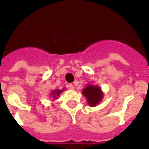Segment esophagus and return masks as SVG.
I'll use <instances>...</instances> for the list:
<instances>
[{
    "mask_svg": "<svg viewBox=\"0 0 149 149\" xmlns=\"http://www.w3.org/2000/svg\"><path fill=\"white\" fill-rule=\"evenodd\" d=\"M68 88L70 89V90H71V91H73L75 89V87L72 84H69V85H68Z\"/></svg>",
    "mask_w": 149,
    "mask_h": 149,
    "instance_id": "1",
    "label": "esophagus"
}]
</instances>
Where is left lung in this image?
Returning a JSON list of instances; mask_svg holds the SVG:
<instances>
[{
  "label": "left lung",
  "mask_w": 149,
  "mask_h": 149,
  "mask_svg": "<svg viewBox=\"0 0 149 149\" xmlns=\"http://www.w3.org/2000/svg\"><path fill=\"white\" fill-rule=\"evenodd\" d=\"M82 93L86 97L87 104L91 107L97 106L104 97V93L101 87L94 84H87L82 91Z\"/></svg>",
  "instance_id": "left-lung-1"
}]
</instances>
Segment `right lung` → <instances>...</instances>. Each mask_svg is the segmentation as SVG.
Segmentation results:
<instances>
[{
	"label": "right lung",
	"mask_w": 149,
	"mask_h": 149,
	"mask_svg": "<svg viewBox=\"0 0 149 149\" xmlns=\"http://www.w3.org/2000/svg\"><path fill=\"white\" fill-rule=\"evenodd\" d=\"M65 89L63 88V90H55V91H52V93H50L49 97H51V98L52 99V101H54V100H56L58 96L60 95V93L64 91Z\"/></svg>",
	"instance_id": "1"
}]
</instances>
